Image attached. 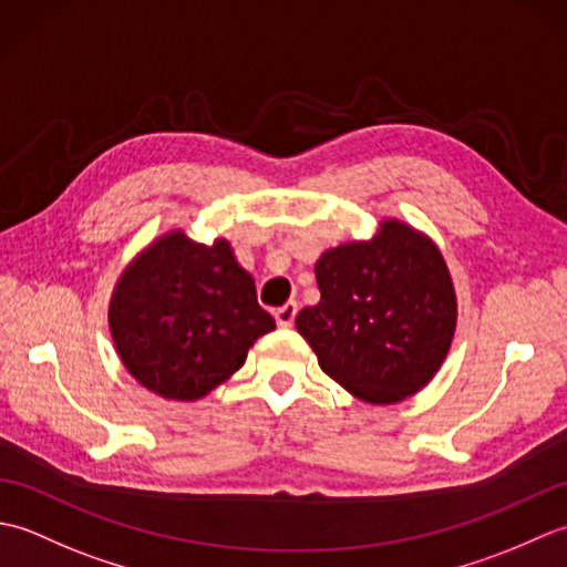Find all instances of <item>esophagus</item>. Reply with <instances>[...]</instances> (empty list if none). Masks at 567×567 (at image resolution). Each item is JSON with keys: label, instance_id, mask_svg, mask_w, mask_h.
<instances>
[{"label": "esophagus", "instance_id": "obj_1", "mask_svg": "<svg viewBox=\"0 0 567 567\" xmlns=\"http://www.w3.org/2000/svg\"><path fill=\"white\" fill-rule=\"evenodd\" d=\"M295 317H297V305L295 302H287L285 307L275 309V321H277V327H280V329H290L295 323Z\"/></svg>", "mask_w": 567, "mask_h": 567}]
</instances>
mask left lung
<instances>
[{
    "label": "left lung",
    "mask_w": 567,
    "mask_h": 567,
    "mask_svg": "<svg viewBox=\"0 0 567 567\" xmlns=\"http://www.w3.org/2000/svg\"><path fill=\"white\" fill-rule=\"evenodd\" d=\"M321 299L295 323L321 370L368 404L424 390L451 351L457 297L439 246L400 219L321 252Z\"/></svg>",
    "instance_id": "left-lung-1"
}]
</instances>
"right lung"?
<instances>
[{
    "label": "right lung",
    "mask_w": 567,
    "mask_h": 567,
    "mask_svg": "<svg viewBox=\"0 0 567 567\" xmlns=\"http://www.w3.org/2000/svg\"><path fill=\"white\" fill-rule=\"evenodd\" d=\"M275 329L252 275L226 238L197 244L183 228L153 238L118 275L110 331L128 375L163 400L197 402L244 368Z\"/></svg>",
    "instance_id": "1"
}]
</instances>
